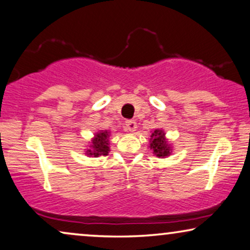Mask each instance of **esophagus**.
I'll list each match as a JSON object with an SVG mask.
<instances>
[{
  "instance_id": "esophagus-1",
  "label": "esophagus",
  "mask_w": 250,
  "mask_h": 250,
  "mask_svg": "<svg viewBox=\"0 0 250 250\" xmlns=\"http://www.w3.org/2000/svg\"><path fill=\"white\" fill-rule=\"evenodd\" d=\"M125 128L129 131H135L136 128H137V123L134 120H128V121H125Z\"/></svg>"
}]
</instances>
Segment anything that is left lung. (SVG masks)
Segmentation results:
<instances>
[{
    "instance_id": "8db88e82",
    "label": "left lung",
    "mask_w": 250,
    "mask_h": 250,
    "mask_svg": "<svg viewBox=\"0 0 250 250\" xmlns=\"http://www.w3.org/2000/svg\"><path fill=\"white\" fill-rule=\"evenodd\" d=\"M165 135L164 130L155 129L152 132L151 139H149V148L153 151V154L159 156V158H166V156L170 155L171 153V146L168 144Z\"/></svg>"
}]
</instances>
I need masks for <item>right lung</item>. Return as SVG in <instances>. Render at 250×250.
<instances>
[{
	"label": "right lung",
	"mask_w": 250,
	"mask_h": 250,
	"mask_svg": "<svg viewBox=\"0 0 250 250\" xmlns=\"http://www.w3.org/2000/svg\"><path fill=\"white\" fill-rule=\"evenodd\" d=\"M109 132L101 130L97 134H95V137L91 139V144L89 148L86 149V155L95 156L97 158L99 155H107L109 152Z\"/></svg>",
	"instance_id": "1"
}]
</instances>
